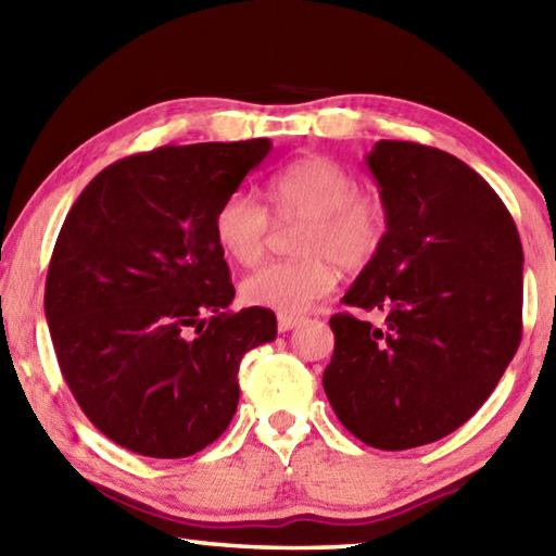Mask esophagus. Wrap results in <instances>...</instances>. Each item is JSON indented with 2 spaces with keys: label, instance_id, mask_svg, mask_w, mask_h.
I'll list each match as a JSON object with an SVG mask.
<instances>
[{
  "label": "esophagus",
  "instance_id": "1",
  "mask_svg": "<svg viewBox=\"0 0 556 556\" xmlns=\"http://www.w3.org/2000/svg\"><path fill=\"white\" fill-rule=\"evenodd\" d=\"M301 321H304V316H299V314H279L277 316L279 331H291V328H296Z\"/></svg>",
  "mask_w": 556,
  "mask_h": 556
}]
</instances>
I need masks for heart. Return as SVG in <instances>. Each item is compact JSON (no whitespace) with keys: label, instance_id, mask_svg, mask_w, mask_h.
Returning <instances> with one entry per match:
<instances>
[{"label":"heart","instance_id":"1","mask_svg":"<svg viewBox=\"0 0 556 556\" xmlns=\"http://www.w3.org/2000/svg\"><path fill=\"white\" fill-rule=\"evenodd\" d=\"M355 186V176L326 154H306L271 174L267 191L277 220L301 223L294 240L301 260L269 262L244 277V304L299 314L336 287V264L363 269L378 257L390 230L388 203ZM213 232L230 260L255 265L265 252L271 218L257 195L240 188L218 205Z\"/></svg>","mask_w":556,"mask_h":556}]
</instances>
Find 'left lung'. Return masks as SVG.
<instances>
[{"instance_id": "left-lung-1", "label": "left lung", "mask_w": 556, "mask_h": 556, "mask_svg": "<svg viewBox=\"0 0 556 556\" xmlns=\"http://www.w3.org/2000/svg\"><path fill=\"white\" fill-rule=\"evenodd\" d=\"M388 203L382 250L331 316L324 390L341 425L382 451L456 431L491 397L522 338V242L485 178L454 154L380 139L365 159Z\"/></svg>"}]
</instances>
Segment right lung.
<instances>
[{"instance_id": "right-lung-1", "label": "right lung", "mask_w": 556, "mask_h": 556, "mask_svg": "<svg viewBox=\"0 0 556 556\" xmlns=\"http://www.w3.org/2000/svg\"><path fill=\"white\" fill-rule=\"evenodd\" d=\"M269 139L159 147L110 164L73 203L46 277V321L75 402L135 454L184 458L228 429L242 355L275 341L235 296L213 218Z\"/></svg>"}]
</instances>
